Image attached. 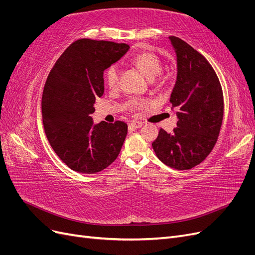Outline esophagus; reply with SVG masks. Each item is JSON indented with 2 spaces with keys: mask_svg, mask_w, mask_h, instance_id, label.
Returning <instances> with one entry per match:
<instances>
[{
  "mask_svg": "<svg viewBox=\"0 0 255 255\" xmlns=\"http://www.w3.org/2000/svg\"><path fill=\"white\" fill-rule=\"evenodd\" d=\"M142 125H143V122H141V121L133 120V121H130V125H129V127H130V128H141V127H142Z\"/></svg>",
  "mask_w": 255,
  "mask_h": 255,
  "instance_id": "34e87169",
  "label": "esophagus"
}]
</instances>
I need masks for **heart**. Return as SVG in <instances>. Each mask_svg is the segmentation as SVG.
<instances>
[{
    "label": "heart",
    "instance_id": "b5f03b06",
    "mask_svg": "<svg viewBox=\"0 0 255 255\" xmlns=\"http://www.w3.org/2000/svg\"><path fill=\"white\" fill-rule=\"evenodd\" d=\"M130 63L135 67L140 69L142 73L150 80H154L163 71V63L156 53L152 51H140L130 57ZM120 81V68L118 65H112L105 71V82L111 89L118 87ZM129 104L132 106H139L142 102L137 100H130Z\"/></svg>",
    "mask_w": 255,
    "mask_h": 255
}]
</instances>
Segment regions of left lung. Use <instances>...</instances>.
I'll list each match as a JSON object with an SVG mask.
<instances>
[{
	"mask_svg": "<svg viewBox=\"0 0 255 255\" xmlns=\"http://www.w3.org/2000/svg\"><path fill=\"white\" fill-rule=\"evenodd\" d=\"M169 39L175 50L177 76L170 97L177 123L172 133L160 128L152 142L167 166L188 170L208 156L217 142L223 119V94L207 59L179 37Z\"/></svg>",
	"mask_w": 255,
	"mask_h": 255,
	"instance_id": "obj_1",
	"label": "left lung"
}]
</instances>
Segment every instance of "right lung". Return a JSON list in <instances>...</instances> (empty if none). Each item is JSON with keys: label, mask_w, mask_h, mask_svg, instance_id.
Listing matches in <instances>:
<instances>
[{"label": "right lung", "mask_w": 255, "mask_h": 255, "mask_svg": "<svg viewBox=\"0 0 255 255\" xmlns=\"http://www.w3.org/2000/svg\"><path fill=\"white\" fill-rule=\"evenodd\" d=\"M128 49L127 43L83 38L69 45L48 75L41 101L44 132L53 150L74 171H102L121 151L127 123L94 125L90 115L96 99L104 94V70Z\"/></svg>", "instance_id": "add662e5"}]
</instances>
